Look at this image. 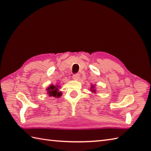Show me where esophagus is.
<instances>
[{
    "label": "esophagus",
    "instance_id": "1",
    "mask_svg": "<svg viewBox=\"0 0 151 151\" xmlns=\"http://www.w3.org/2000/svg\"><path fill=\"white\" fill-rule=\"evenodd\" d=\"M80 77V75L79 74H75V75H74L73 76V80H78Z\"/></svg>",
    "mask_w": 151,
    "mask_h": 151
}]
</instances>
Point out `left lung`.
<instances>
[{
	"mask_svg": "<svg viewBox=\"0 0 151 151\" xmlns=\"http://www.w3.org/2000/svg\"><path fill=\"white\" fill-rule=\"evenodd\" d=\"M90 90L92 93H97V90H96V88H95V85L91 84Z\"/></svg>",
	"mask_w": 151,
	"mask_h": 151,
	"instance_id": "left-lung-1",
	"label": "left lung"
}]
</instances>
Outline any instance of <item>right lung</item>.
I'll use <instances>...</instances> for the list:
<instances>
[{"label": "right lung", "mask_w": 151, "mask_h": 151, "mask_svg": "<svg viewBox=\"0 0 151 151\" xmlns=\"http://www.w3.org/2000/svg\"><path fill=\"white\" fill-rule=\"evenodd\" d=\"M60 86L59 85H53L51 84L49 87L47 88V94L49 95L50 97H60L62 95V93L59 91V89Z\"/></svg>", "instance_id": "obj_1"}]
</instances>
